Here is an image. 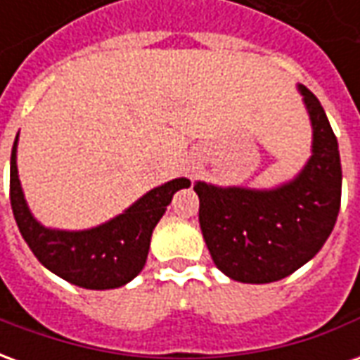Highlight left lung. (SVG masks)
Masks as SVG:
<instances>
[{
    "label": "left lung",
    "mask_w": 360,
    "mask_h": 360,
    "mask_svg": "<svg viewBox=\"0 0 360 360\" xmlns=\"http://www.w3.org/2000/svg\"><path fill=\"white\" fill-rule=\"evenodd\" d=\"M312 125V156L274 188L216 187L196 181L198 221L214 264L243 283H270L316 257L341 204L338 139L318 98L299 84Z\"/></svg>",
    "instance_id": "left-lung-1"
}]
</instances>
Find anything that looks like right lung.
<instances>
[{
  "mask_svg": "<svg viewBox=\"0 0 360 360\" xmlns=\"http://www.w3.org/2000/svg\"><path fill=\"white\" fill-rule=\"evenodd\" d=\"M17 141L11 150V208L22 239L34 257L56 276L84 289H115L136 278L146 264L150 237L185 177L167 181L141 196L133 206L92 229L65 231L44 227L30 214L17 172Z\"/></svg>",
  "mask_w": 360,
  "mask_h": 360,
  "instance_id": "1",
  "label": "right lung"
}]
</instances>
